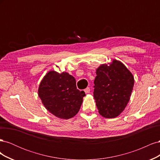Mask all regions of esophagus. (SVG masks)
Returning a JSON list of instances; mask_svg holds the SVG:
<instances>
[{"label": "esophagus", "instance_id": "esophagus-1", "mask_svg": "<svg viewBox=\"0 0 160 160\" xmlns=\"http://www.w3.org/2000/svg\"><path fill=\"white\" fill-rule=\"evenodd\" d=\"M90 88H87L85 90H84V91H85V93H90Z\"/></svg>", "mask_w": 160, "mask_h": 160}]
</instances>
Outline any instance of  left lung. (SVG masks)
Masks as SVG:
<instances>
[{"label":"left lung","instance_id":"left-lung-1","mask_svg":"<svg viewBox=\"0 0 160 160\" xmlns=\"http://www.w3.org/2000/svg\"><path fill=\"white\" fill-rule=\"evenodd\" d=\"M93 97L99 113L115 118L126 107L134 85L133 76L122 62L113 60L96 70Z\"/></svg>","mask_w":160,"mask_h":160}]
</instances>
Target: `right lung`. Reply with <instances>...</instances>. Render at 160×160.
Listing matches in <instances>:
<instances>
[{"instance_id":"right-lung-1","label":"right lung","mask_w":160,"mask_h":160,"mask_svg":"<svg viewBox=\"0 0 160 160\" xmlns=\"http://www.w3.org/2000/svg\"><path fill=\"white\" fill-rule=\"evenodd\" d=\"M38 97L45 108L61 119H70L79 112L85 95L77 89L76 81L68 72H48L38 90Z\"/></svg>"}]
</instances>
